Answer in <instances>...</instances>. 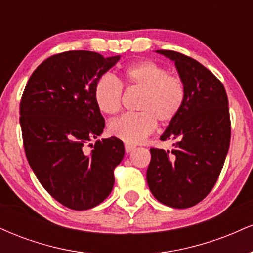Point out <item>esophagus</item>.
<instances>
[{"label":"esophagus","instance_id":"esophagus-1","mask_svg":"<svg viewBox=\"0 0 253 253\" xmlns=\"http://www.w3.org/2000/svg\"><path fill=\"white\" fill-rule=\"evenodd\" d=\"M135 149V145H130V144H126L125 145V151H126L127 153H129V152H132L133 150Z\"/></svg>","mask_w":253,"mask_h":253}]
</instances>
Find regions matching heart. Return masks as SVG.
Listing matches in <instances>:
<instances>
[{"label": "heart", "instance_id": "1", "mask_svg": "<svg viewBox=\"0 0 253 253\" xmlns=\"http://www.w3.org/2000/svg\"><path fill=\"white\" fill-rule=\"evenodd\" d=\"M128 89L141 90L135 108L114 119L108 125L109 133L127 144L143 141L156 129L157 121L168 124L181 113L187 98V88L181 77L170 75L167 68L152 60L129 65L123 72ZM94 100L98 110L114 115L123 106V86L117 77L104 74L95 83Z\"/></svg>", "mask_w": 253, "mask_h": 253}]
</instances>
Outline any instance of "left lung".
<instances>
[{
  "label": "left lung",
  "mask_w": 253,
  "mask_h": 253,
  "mask_svg": "<svg viewBox=\"0 0 253 253\" xmlns=\"http://www.w3.org/2000/svg\"><path fill=\"white\" fill-rule=\"evenodd\" d=\"M158 53L175 62L187 98L161 140L173 149L152 147L146 179L159 202L189 208L202 201L219 178L231 141L228 98L222 83L193 58L170 50Z\"/></svg>",
  "instance_id": "left-lung-1"
}]
</instances>
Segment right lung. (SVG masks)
<instances>
[{"mask_svg":"<svg viewBox=\"0 0 253 253\" xmlns=\"http://www.w3.org/2000/svg\"><path fill=\"white\" fill-rule=\"evenodd\" d=\"M119 59L91 51L54 54L34 70L22 94L20 125L28 163L47 193L70 210L100 205L124 158V143L115 136L85 149L104 128L95 83Z\"/></svg>","mask_w":253,"mask_h":253,"instance_id":"right-lung-1","label":"right lung"}]
</instances>
